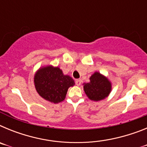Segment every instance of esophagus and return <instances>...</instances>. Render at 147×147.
<instances>
[{"instance_id":"esophagus-1","label":"esophagus","mask_w":147,"mask_h":147,"mask_svg":"<svg viewBox=\"0 0 147 147\" xmlns=\"http://www.w3.org/2000/svg\"><path fill=\"white\" fill-rule=\"evenodd\" d=\"M75 82H76V85H81V83H82V80H76V81H75Z\"/></svg>"}]
</instances>
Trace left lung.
<instances>
[{"mask_svg": "<svg viewBox=\"0 0 147 147\" xmlns=\"http://www.w3.org/2000/svg\"><path fill=\"white\" fill-rule=\"evenodd\" d=\"M84 90L90 99L97 102L108 96L111 83L100 73L95 72L90 77V82L84 85Z\"/></svg>", "mask_w": 147, "mask_h": 147, "instance_id": "8db88e82", "label": "left lung"}]
</instances>
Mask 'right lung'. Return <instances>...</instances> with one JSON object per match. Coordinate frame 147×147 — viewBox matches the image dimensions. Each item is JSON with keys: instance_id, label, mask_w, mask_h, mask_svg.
<instances>
[{"instance_id": "1", "label": "right lung", "mask_w": 147, "mask_h": 147, "mask_svg": "<svg viewBox=\"0 0 147 147\" xmlns=\"http://www.w3.org/2000/svg\"><path fill=\"white\" fill-rule=\"evenodd\" d=\"M34 82L40 96L54 104L62 102L68 88L75 85L71 76L63 74L59 67L51 65L40 68L35 74Z\"/></svg>"}]
</instances>
